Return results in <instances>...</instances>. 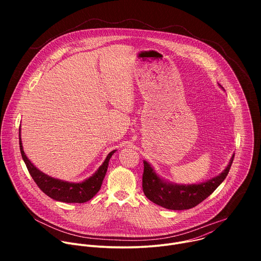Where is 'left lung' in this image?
<instances>
[{"label": "left lung", "instance_id": "left-lung-1", "mask_svg": "<svg viewBox=\"0 0 261 261\" xmlns=\"http://www.w3.org/2000/svg\"><path fill=\"white\" fill-rule=\"evenodd\" d=\"M234 155H232L228 165L219 175L200 182L192 185H177L160 177L154 168L146 161H143L142 189L144 195L154 203L174 211L189 210L206 197H208L225 179L231 167Z\"/></svg>", "mask_w": 261, "mask_h": 261}]
</instances>
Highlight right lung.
<instances>
[{"mask_svg": "<svg viewBox=\"0 0 261 261\" xmlns=\"http://www.w3.org/2000/svg\"><path fill=\"white\" fill-rule=\"evenodd\" d=\"M19 147L21 157L27 165V168L33 177L34 181L37 186L50 198L68 203H84L92 199L100 190L103 178L106 174L108 162L116 152H110L102 165L97 169V171L85 179L82 182H70L66 180H62L59 178L51 177L42 171H40L34 164L28 159L23 152L22 142L20 138V128H19Z\"/></svg>", "mask_w": 261, "mask_h": 261, "instance_id": "add662e5", "label": "right lung"}]
</instances>
